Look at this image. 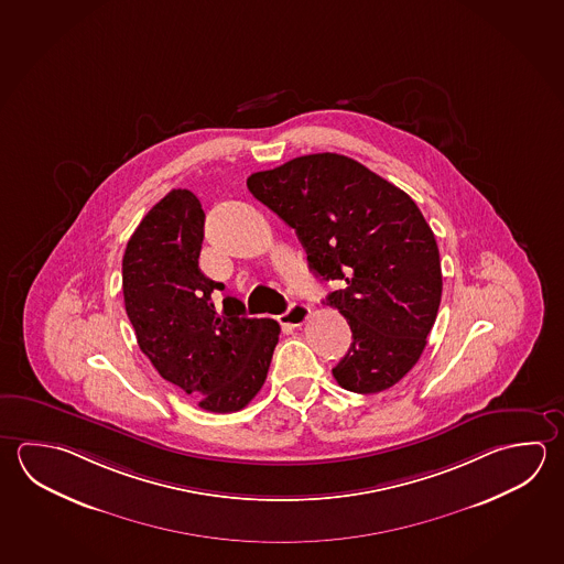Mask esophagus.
Here are the masks:
<instances>
[{
	"instance_id": "obj_1",
	"label": "esophagus",
	"mask_w": 564,
	"mask_h": 564,
	"mask_svg": "<svg viewBox=\"0 0 564 564\" xmlns=\"http://www.w3.org/2000/svg\"><path fill=\"white\" fill-rule=\"evenodd\" d=\"M307 318H310V307H307L306 304H302V302H294L292 306L288 307L284 314L278 316L280 324L292 326V328H297V326L306 324Z\"/></svg>"
}]
</instances>
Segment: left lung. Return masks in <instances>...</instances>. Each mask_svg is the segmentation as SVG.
Listing matches in <instances>:
<instances>
[{
	"instance_id": "obj_1",
	"label": "left lung",
	"mask_w": 564,
	"mask_h": 564,
	"mask_svg": "<svg viewBox=\"0 0 564 564\" xmlns=\"http://www.w3.org/2000/svg\"><path fill=\"white\" fill-rule=\"evenodd\" d=\"M246 185L296 230L316 276L346 282L328 294L354 338L336 381L354 393L395 386L427 346L443 290L440 248L417 205L336 153L297 156Z\"/></svg>"
}]
</instances>
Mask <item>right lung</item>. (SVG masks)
Instances as JSON below:
<instances>
[{
	"instance_id": "obj_1",
	"label": "right lung",
	"mask_w": 564,
	"mask_h": 564,
	"mask_svg": "<svg viewBox=\"0 0 564 564\" xmlns=\"http://www.w3.org/2000/svg\"><path fill=\"white\" fill-rule=\"evenodd\" d=\"M205 210L173 188L147 213L123 257V296L137 344L166 381L198 408L232 413L254 400L276 348V319L246 318L232 296L215 307L225 284L198 268Z\"/></svg>"
}]
</instances>
